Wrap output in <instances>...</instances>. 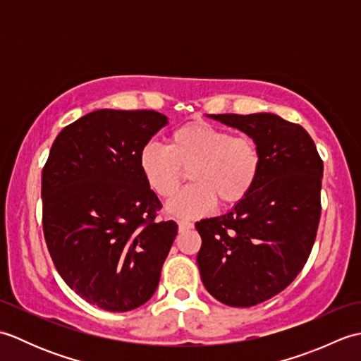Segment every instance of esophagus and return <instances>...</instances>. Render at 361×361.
<instances>
[{"mask_svg": "<svg viewBox=\"0 0 361 361\" xmlns=\"http://www.w3.org/2000/svg\"><path fill=\"white\" fill-rule=\"evenodd\" d=\"M192 228H194V225L190 224V221H188V220H178V229H180V233L188 231V229H192Z\"/></svg>", "mask_w": 361, "mask_h": 361, "instance_id": "obj_1", "label": "esophagus"}]
</instances>
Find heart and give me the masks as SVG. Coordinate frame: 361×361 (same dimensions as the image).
I'll list each match as a JSON object with an SVG mask.
<instances>
[{
	"label": "heart",
	"instance_id": "b5f03b06",
	"mask_svg": "<svg viewBox=\"0 0 361 361\" xmlns=\"http://www.w3.org/2000/svg\"><path fill=\"white\" fill-rule=\"evenodd\" d=\"M260 166L262 155L251 136L208 122L183 126L167 136V145L149 142L140 152L144 180L161 198L172 197L189 171L192 185L167 204V212L181 219L203 216L217 202H242L255 188Z\"/></svg>",
	"mask_w": 361,
	"mask_h": 361
}]
</instances>
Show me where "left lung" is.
<instances>
[{"instance_id":"obj_1","label":"left lung","mask_w":361,"mask_h":361,"mask_svg":"<svg viewBox=\"0 0 361 361\" xmlns=\"http://www.w3.org/2000/svg\"><path fill=\"white\" fill-rule=\"evenodd\" d=\"M260 149L251 192L224 216L203 219L197 264L203 286L231 307H251L290 286L317 237L323 161L305 130L273 113L208 114Z\"/></svg>"}]
</instances>
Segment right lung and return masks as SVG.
<instances>
[{"mask_svg": "<svg viewBox=\"0 0 361 361\" xmlns=\"http://www.w3.org/2000/svg\"><path fill=\"white\" fill-rule=\"evenodd\" d=\"M169 124L152 110L91 111L54 141L42 173L43 233L57 271L87 302L109 312L145 304L178 225L158 221L161 202L140 152Z\"/></svg>", "mask_w": 361, "mask_h": 361, "instance_id": "1", "label": "right lung"}]
</instances>
